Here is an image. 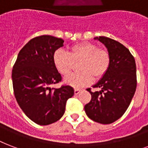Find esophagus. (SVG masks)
<instances>
[{"mask_svg":"<svg viewBox=\"0 0 148 148\" xmlns=\"http://www.w3.org/2000/svg\"><path fill=\"white\" fill-rule=\"evenodd\" d=\"M81 89H79V88H75L74 89V94L75 95H78L80 92H81Z\"/></svg>","mask_w":148,"mask_h":148,"instance_id":"1","label":"esophagus"}]
</instances>
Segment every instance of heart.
Returning a JSON list of instances; mask_svg holds the SVG:
<instances>
[{"label":"heart","instance_id":"1","mask_svg":"<svg viewBox=\"0 0 148 148\" xmlns=\"http://www.w3.org/2000/svg\"><path fill=\"white\" fill-rule=\"evenodd\" d=\"M73 60H83L81 73L72 74L64 79V82L74 88L88 85L95 77H101L108 71L110 65V56L104 49H99L96 45L84 42L75 45L70 53L59 49L54 53L53 61L57 71L66 76L71 71Z\"/></svg>","mask_w":148,"mask_h":148}]
</instances>
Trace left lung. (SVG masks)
I'll list each match as a JSON object with an SVG mask.
<instances>
[{"instance_id":"1","label":"left lung","mask_w":148,"mask_h":148,"mask_svg":"<svg viewBox=\"0 0 148 148\" xmlns=\"http://www.w3.org/2000/svg\"><path fill=\"white\" fill-rule=\"evenodd\" d=\"M105 45L110 56V65L106 73L91 92L92 99L84 106L87 116L93 121L110 124L116 121L129 107L137 88L136 63L130 52L123 44L105 36L95 37Z\"/></svg>"}]
</instances>
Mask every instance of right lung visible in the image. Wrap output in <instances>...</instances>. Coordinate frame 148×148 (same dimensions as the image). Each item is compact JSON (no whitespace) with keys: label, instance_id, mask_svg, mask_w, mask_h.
<instances>
[{"label":"right lung","instance_id":"obj_1","mask_svg":"<svg viewBox=\"0 0 148 148\" xmlns=\"http://www.w3.org/2000/svg\"><path fill=\"white\" fill-rule=\"evenodd\" d=\"M64 40L52 36L32 39L20 50L12 70L14 96L24 113L34 123L46 126L59 120L65 112L67 99L74 88L64 85L53 89L50 85L61 81L53 57Z\"/></svg>","mask_w":148,"mask_h":148}]
</instances>
